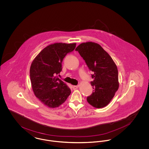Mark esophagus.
Listing matches in <instances>:
<instances>
[{
	"mask_svg": "<svg viewBox=\"0 0 149 149\" xmlns=\"http://www.w3.org/2000/svg\"><path fill=\"white\" fill-rule=\"evenodd\" d=\"M78 88H79V85H74V86H72V89H73L74 90L77 89Z\"/></svg>",
	"mask_w": 149,
	"mask_h": 149,
	"instance_id": "1",
	"label": "esophagus"
}]
</instances>
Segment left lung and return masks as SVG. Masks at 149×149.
Instances as JSON below:
<instances>
[{"mask_svg": "<svg viewBox=\"0 0 149 149\" xmlns=\"http://www.w3.org/2000/svg\"><path fill=\"white\" fill-rule=\"evenodd\" d=\"M84 60L89 69L93 72L91 82L92 94L87 102L96 108L107 106L113 99L119 88L118 73L112 57L98 43L86 42L75 49Z\"/></svg>", "mask_w": 149, "mask_h": 149, "instance_id": "obj_1", "label": "left lung"}]
</instances>
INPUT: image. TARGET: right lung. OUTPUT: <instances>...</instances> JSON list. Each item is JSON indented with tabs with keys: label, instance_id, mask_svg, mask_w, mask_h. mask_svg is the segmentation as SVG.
<instances>
[{
	"label": "right lung",
	"instance_id": "1",
	"mask_svg": "<svg viewBox=\"0 0 149 149\" xmlns=\"http://www.w3.org/2000/svg\"><path fill=\"white\" fill-rule=\"evenodd\" d=\"M76 43H55L44 48L30 67V79L36 97L44 105L54 108L64 103L71 93L70 88L55 77L62 70L64 57L75 49Z\"/></svg>",
	"mask_w": 149,
	"mask_h": 149
}]
</instances>
